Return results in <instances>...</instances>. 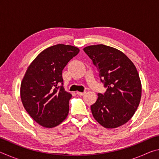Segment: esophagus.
Here are the masks:
<instances>
[{
	"label": "esophagus",
	"mask_w": 159,
	"mask_h": 159,
	"mask_svg": "<svg viewBox=\"0 0 159 159\" xmlns=\"http://www.w3.org/2000/svg\"><path fill=\"white\" fill-rule=\"evenodd\" d=\"M76 94H77V95H80V96H83V95H85V92L84 91V92L81 93V92H79V91H77V92H76Z\"/></svg>",
	"instance_id": "1"
}]
</instances>
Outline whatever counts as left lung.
<instances>
[{
	"instance_id": "8db88e82",
	"label": "left lung",
	"mask_w": 159,
	"mask_h": 159,
	"mask_svg": "<svg viewBox=\"0 0 159 159\" xmlns=\"http://www.w3.org/2000/svg\"><path fill=\"white\" fill-rule=\"evenodd\" d=\"M99 71L107 91L98 93L90 106L93 117L107 128L125 124L138 109L142 86L136 67L124 53L104 45H90L83 49Z\"/></svg>"
}]
</instances>
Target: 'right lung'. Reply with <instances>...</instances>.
<instances>
[{"instance_id":"obj_1","label":"right lung","mask_w":159,"mask_h":159,"mask_svg":"<svg viewBox=\"0 0 159 159\" xmlns=\"http://www.w3.org/2000/svg\"><path fill=\"white\" fill-rule=\"evenodd\" d=\"M79 52L72 45H53L40 53L26 70L21 83V102L30 116L43 127H55L68 116L71 95L64 90L62 71Z\"/></svg>"}]
</instances>
